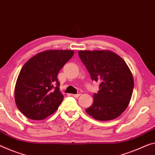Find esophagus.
<instances>
[{"label":"esophagus","mask_w":155,"mask_h":155,"mask_svg":"<svg viewBox=\"0 0 155 155\" xmlns=\"http://www.w3.org/2000/svg\"><path fill=\"white\" fill-rule=\"evenodd\" d=\"M80 96V94H72V96L74 97H78Z\"/></svg>","instance_id":"obj_1"}]
</instances>
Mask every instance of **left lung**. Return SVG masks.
Segmentation results:
<instances>
[{
    "mask_svg": "<svg viewBox=\"0 0 155 155\" xmlns=\"http://www.w3.org/2000/svg\"><path fill=\"white\" fill-rule=\"evenodd\" d=\"M78 54L91 79L100 84L87 113L98 120L118 118L127 107L134 89L129 67L120 56L109 51H80Z\"/></svg>",
    "mask_w": 155,
    "mask_h": 155,
    "instance_id": "left-lung-1",
    "label": "left lung"
}]
</instances>
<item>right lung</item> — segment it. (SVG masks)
Masks as SVG:
<instances>
[{"label":"right lung","mask_w":155,"mask_h":155,"mask_svg":"<svg viewBox=\"0 0 155 155\" xmlns=\"http://www.w3.org/2000/svg\"><path fill=\"white\" fill-rule=\"evenodd\" d=\"M73 51H47L30 58L19 73L14 97L18 109L32 120H43L55 112L64 96L58 75L72 58Z\"/></svg>","instance_id":"add662e5"}]
</instances>
